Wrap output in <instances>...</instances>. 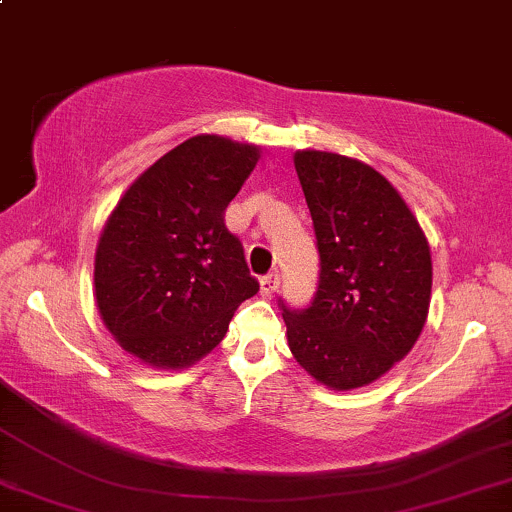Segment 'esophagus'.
<instances>
[{
	"mask_svg": "<svg viewBox=\"0 0 512 512\" xmlns=\"http://www.w3.org/2000/svg\"><path fill=\"white\" fill-rule=\"evenodd\" d=\"M277 287H280V275L277 273H268L261 277V294H266V296L275 294Z\"/></svg>",
	"mask_w": 512,
	"mask_h": 512,
	"instance_id": "esophagus-1",
	"label": "esophagus"
}]
</instances>
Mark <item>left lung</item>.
I'll use <instances>...</instances> for the list:
<instances>
[{
    "label": "left lung",
    "instance_id": "left-lung-1",
    "mask_svg": "<svg viewBox=\"0 0 512 512\" xmlns=\"http://www.w3.org/2000/svg\"><path fill=\"white\" fill-rule=\"evenodd\" d=\"M313 218L320 280L308 308H287L289 349L315 382L365 387L418 342L432 256L418 218L384 175L332 151H296Z\"/></svg>",
    "mask_w": 512,
    "mask_h": 512
}]
</instances>
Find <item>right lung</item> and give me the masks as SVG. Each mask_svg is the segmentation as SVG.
I'll return each mask as SVG.
<instances>
[{
	"instance_id": "1",
	"label": "right lung",
	"mask_w": 512,
	"mask_h": 512,
	"mask_svg": "<svg viewBox=\"0 0 512 512\" xmlns=\"http://www.w3.org/2000/svg\"><path fill=\"white\" fill-rule=\"evenodd\" d=\"M258 159L254 144L189 137L144 170L106 220L94 256L97 308L142 363H197L258 292L242 242L225 227V208Z\"/></svg>"
}]
</instances>
